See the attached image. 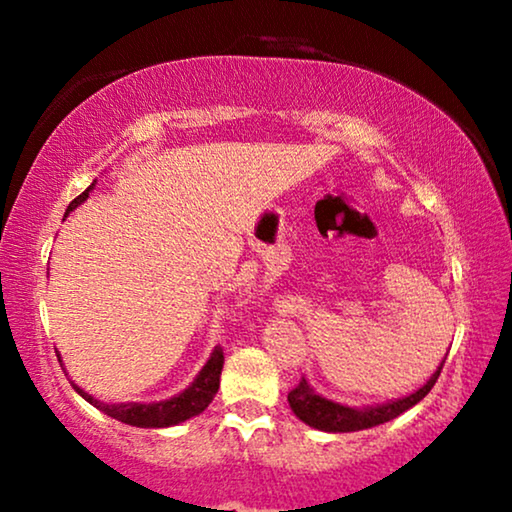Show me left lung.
I'll return each instance as SVG.
<instances>
[{"instance_id":"8db88e82","label":"left lung","mask_w":512,"mask_h":512,"mask_svg":"<svg viewBox=\"0 0 512 512\" xmlns=\"http://www.w3.org/2000/svg\"><path fill=\"white\" fill-rule=\"evenodd\" d=\"M445 363V361H443ZM443 363H440L436 373H433L429 380H426L424 387H419L415 394L396 398V401L382 403V405H368V408H347V405H340L335 401H328V398L319 396L307 380L298 382L296 389L289 391V405L293 415L303 419L305 424L314 426L319 431L328 433H349V431H363L370 429V426L391 422V419L403 415L405 410H410L412 405H417L422 398L429 394L433 384L440 377V370H443Z\"/></svg>"}]
</instances>
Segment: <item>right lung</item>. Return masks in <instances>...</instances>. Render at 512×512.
Returning <instances> with one entry per match:
<instances>
[{
  "label": "right lung",
  "mask_w": 512,
  "mask_h": 512,
  "mask_svg": "<svg viewBox=\"0 0 512 512\" xmlns=\"http://www.w3.org/2000/svg\"><path fill=\"white\" fill-rule=\"evenodd\" d=\"M93 186H88L86 191L79 195V198L72 200V205L67 207V214L88 198V193L93 191ZM58 361H60V356H58ZM221 368H223V349L216 347L212 356H209V361L202 366L198 377L191 382V387L184 389L177 396L167 398V401H158V403H102V401H97L95 396H90L83 389L76 387V384H74V389L79 391V394L86 398L90 405H95L97 410H102L104 415L118 419V422L139 426V429H163V426L181 424V422H186V419L200 415V412L214 401V394L219 391Z\"/></svg>",
  "instance_id": "obj_1"
}]
</instances>
